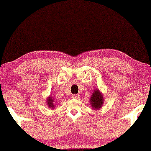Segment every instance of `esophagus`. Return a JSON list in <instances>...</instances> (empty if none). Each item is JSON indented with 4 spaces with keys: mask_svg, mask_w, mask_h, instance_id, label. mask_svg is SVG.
Wrapping results in <instances>:
<instances>
[{
    "mask_svg": "<svg viewBox=\"0 0 151 151\" xmlns=\"http://www.w3.org/2000/svg\"><path fill=\"white\" fill-rule=\"evenodd\" d=\"M79 94H74V95H72V98L73 99H79Z\"/></svg>",
    "mask_w": 151,
    "mask_h": 151,
    "instance_id": "1",
    "label": "esophagus"
}]
</instances>
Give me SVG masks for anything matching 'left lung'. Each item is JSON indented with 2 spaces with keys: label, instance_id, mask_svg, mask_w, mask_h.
I'll return each instance as SVG.
<instances>
[{
  "label": "left lung",
  "instance_id": "left-lung-1",
  "mask_svg": "<svg viewBox=\"0 0 151 151\" xmlns=\"http://www.w3.org/2000/svg\"><path fill=\"white\" fill-rule=\"evenodd\" d=\"M91 104L92 106V108L95 109H98L101 108V105L104 103L103 96H101V93L99 91V90H95L93 93L92 96H91Z\"/></svg>",
  "mask_w": 151,
  "mask_h": 151
}]
</instances>
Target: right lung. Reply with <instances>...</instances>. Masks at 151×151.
I'll return each mask as SVG.
<instances>
[{
    "mask_svg": "<svg viewBox=\"0 0 151 151\" xmlns=\"http://www.w3.org/2000/svg\"><path fill=\"white\" fill-rule=\"evenodd\" d=\"M55 101V100H53L52 97H50L49 99H47V104H48V106L50 107V108H54V104L53 102Z\"/></svg>",
    "mask_w": 151,
    "mask_h": 151,
    "instance_id": "obj_1",
    "label": "right lung"
}]
</instances>
